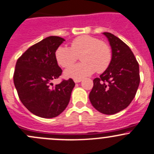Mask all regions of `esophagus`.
I'll use <instances>...</instances> for the list:
<instances>
[{
  "label": "esophagus",
  "mask_w": 154,
  "mask_h": 154,
  "mask_svg": "<svg viewBox=\"0 0 154 154\" xmlns=\"http://www.w3.org/2000/svg\"><path fill=\"white\" fill-rule=\"evenodd\" d=\"M82 81V79H74V82L75 83H80V82Z\"/></svg>",
  "instance_id": "esophagus-1"
}]
</instances>
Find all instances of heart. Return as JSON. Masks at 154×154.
<instances>
[{
  "label": "heart",
  "instance_id": "b5f03b06",
  "mask_svg": "<svg viewBox=\"0 0 154 154\" xmlns=\"http://www.w3.org/2000/svg\"><path fill=\"white\" fill-rule=\"evenodd\" d=\"M78 55L82 62L66 70V77L82 79L91 75L95 71L103 72L111 63L112 51L106 43L100 42L98 38L83 35L74 38L71 43V48L61 45L55 51L56 60L63 68L70 67L76 61Z\"/></svg>",
  "mask_w": 154,
  "mask_h": 154
}]
</instances>
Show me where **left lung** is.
I'll use <instances>...</instances> for the list:
<instances>
[{
	"instance_id": "8db88e82",
	"label": "left lung",
	"mask_w": 154,
	"mask_h": 154,
	"mask_svg": "<svg viewBox=\"0 0 154 154\" xmlns=\"http://www.w3.org/2000/svg\"><path fill=\"white\" fill-rule=\"evenodd\" d=\"M112 48L106 71L94 79L89 100L100 112L113 115L125 109L134 98L140 83L139 66L130 48L110 32H103Z\"/></svg>"
}]
</instances>
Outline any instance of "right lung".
<instances>
[{
    "instance_id": "right-lung-1",
    "label": "right lung",
    "mask_w": 154,
    "mask_h": 154,
    "mask_svg": "<svg viewBox=\"0 0 154 154\" xmlns=\"http://www.w3.org/2000/svg\"><path fill=\"white\" fill-rule=\"evenodd\" d=\"M65 41L59 36L47 37L29 48L17 60L13 80L21 103L38 117L58 116L67 107L75 83L72 79L54 86L62 74L55 58L57 48Z\"/></svg>"
}]
</instances>
